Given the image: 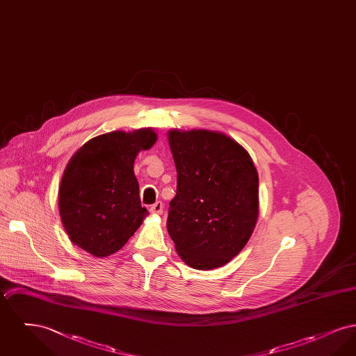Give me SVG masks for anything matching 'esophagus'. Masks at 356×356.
<instances>
[{
	"label": "esophagus",
	"instance_id": "1",
	"mask_svg": "<svg viewBox=\"0 0 356 356\" xmlns=\"http://www.w3.org/2000/svg\"><path fill=\"white\" fill-rule=\"evenodd\" d=\"M163 208H164V204L161 203V202H156L153 205H151L149 211H151V213H153V215H161L163 213Z\"/></svg>",
	"mask_w": 356,
	"mask_h": 356
}]
</instances>
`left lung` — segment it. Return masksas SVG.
<instances>
[{
	"instance_id": "1",
	"label": "left lung",
	"mask_w": 356,
	"mask_h": 356,
	"mask_svg": "<svg viewBox=\"0 0 356 356\" xmlns=\"http://www.w3.org/2000/svg\"><path fill=\"white\" fill-rule=\"evenodd\" d=\"M177 172L167 229L189 267L227 264L247 244L259 212V177L248 152L211 131H170Z\"/></svg>"
}]
</instances>
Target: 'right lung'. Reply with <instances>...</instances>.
<instances>
[{"label":"right lung","instance_id":"1","mask_svg":"<svg viewBox=\"0 0 356 356\" xmlns=\"http://www.w3.org/2000/svg\"><path fill=\"white\" fill-rule=\"evenodd\" d=\"M152 129L97 136L74 153L64 172L60 216L69 238L86 252H118L148 215L134 173L136 156L156 143Z\"/></svg>","mask_w":356,"mask_h":356}]
</instances>
